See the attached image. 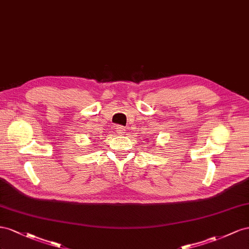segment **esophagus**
Instances as JSON below:
<instances>
[{
	"label": "esophagus",
	"mask_w": 249,
	"mask_h": 249,
	"mask_svg": "<svg viewBox=\"0 0 249 249\" xmlns=\"http://www.w3.org/2000/svg\"><path fill=\"white\" fill-rule=\"evenodd\" d=\"M116 131L119 134H123V133H125V127H123V126H117Z\"/></svg>",
	"instance_id": "34e87169"
}]
</instances>
